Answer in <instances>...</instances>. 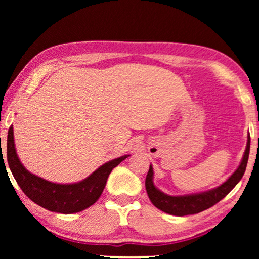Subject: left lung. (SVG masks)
<instances>
[{"label": "left lung", "instance_id": "8db88e82", "mask_svg": "<svg viewBox=\"0 0 259 259\" xmlns=\"http://www.w3.org/2000/svg\"><path fill=\"white\" fill-rule=\"evenodd\" d=\"M250 153V136H247L246 148L244 152L242 161L235 172L225 180L222 185H219L214 189L199 193L192 194H184V196H169L158 189L154 185L153 182V167L150 165V169L145 180V186L148 194V198L152 201V204L159 210L164 211L165 213L173 214V215H187L199 213V212L207 210L218 201H221L237 184L242 179L244 172L246 169L247 160H249Z\"/></svg>", "mask_w": 259, "mask_h": 259}]
</instances>
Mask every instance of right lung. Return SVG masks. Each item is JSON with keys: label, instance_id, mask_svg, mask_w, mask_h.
Instances as JSON below:
<instances>
[{"label": "right lung", "instance_id": "obj_1", "mask_svg": "<svg viewBox=\"0 0 259 259\" xmlns=\"http://www.w3.org/2000/svg\"><path fill=\"white\" fill-rule=\"evenodd\" d=\"M127 157L130 155H122L105 162L81 182L73 184L52 183L33 175L24 167L16 153L13 126H10L8 131L7 160L14 178L30 200L52 212L70 214L92 206L101 196L109 173Z\"/></svg>", "mask_w": 259, "mask_h": 259}]
</instances>
